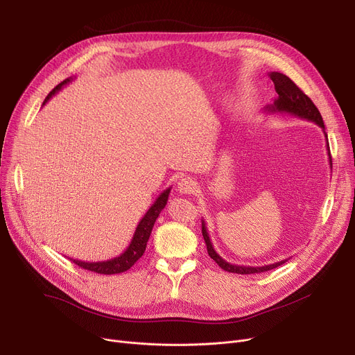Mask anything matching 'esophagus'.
Wrapping results in <instances>:
<instances>
[{"label": "esophagus", "mask_w": 355, "mask_h": 355, "mask_svg": "<svg viewBox=\"0 0 355 355\" xmlns=\"http://www.w3.org/2000/svg\"><path fill=\"white\" fill-rule=\"evenodd\" d=\"M177 189L181 194H191L197 190V182L191 177H182L178 181Z\"/></svg>", "instance_id": "1"}]
</instances>
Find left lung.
Returning a JSON list of instances; mask_svg holds the SVG:
<instances>
[{
  "mask_svg": "<svg viewBox=\"0 0 355 355\" xmlns=\"http://www.w3.org/2000/svg\"><path fill=\"white\" fill-rule=\"evenodd\" d=\"M269 78L272 79V82L275 83V90L277 93V96L273 99V103L265 106V112L268 114H288L296 118L301 119H306L311 121L313 123L318 125L322 130L324 135L327 139V151H328V157H329V165L332 168V162H331V154H329V144H328V135L325 132V125L322 121V116L320 114L318 107L313 105V102L305 95V93L297 87L288 76H285L284 73L279 71H270ZM201 232H202V237L204 241L207 245V252L209 256L214 260V262L226 272H232V273H239V275H252V273H262V272H268L272 270L277 266L284 265L288 259L281 260V262H276L272 265H265V266H243V265H233L229 263L227 260L223 259L213 248V243L210 240L207 227H206V221L201 220Z\"/></svg>",
  "mask_w": 355,
  "mask_h": 355,
  "instance_id": "1",
  "label": "left lung"
}]
</instances>
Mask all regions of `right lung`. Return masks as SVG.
Masks as SVG:
<instances>
[{
  "label": "right lung",
  "instance_id": "right-lung-1",
  "mask_svg": "<svg viewBox=\"0 0 355 355\" xmlns=\"http://www.w3.org/2000/svg\"><path fill=\"white\" fill-rule=\"evenodd\" d=\"M73 80V78H69L66 80H63L62 83H59L58 86H55L47 98L44 99L43 105H46L51 96H54L55 93H58L63 86H66L67 83H70ZM170 191H171V187L164 190L158 198L154 201V204L151 207L148 209V211L145 213V216L141 218V221L138 223L137 226V230L134 233V237L132 240H130L129 246L126 248V250L123 253H121L119 256L116 257H112V259H107V260H101V262H85V260H78V259H71L73 263H76L79 268H83L86 270H90V272H96V273H101V275H115V273H122L128 269L132 268L135 265L137 260L144 254L145 252V248H146V243H148V239L149 236H151V232H153V227L155 225V221L159 216V213L162 211V209L165 207V204L168 201V196H170Z\"/></svg>",
  "mask_w": 355,
  "mask_h": 355
}]
</instances>
